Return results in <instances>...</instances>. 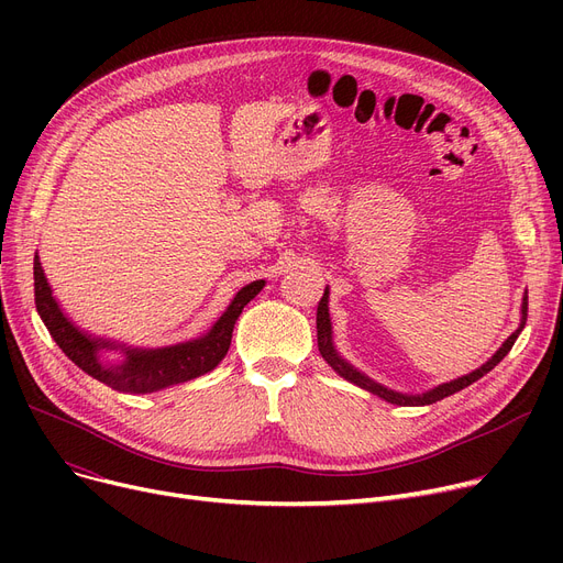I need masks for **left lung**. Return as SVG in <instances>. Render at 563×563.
I'll return each instance as SVG.
<instances>
[{
    "instance_id": "left-lung-1",
    "label": "left lung",
    "mask_w": 563,
    "mask_h": 563,
    "mask_svg": "<svg viewBox=\"0 0 563 563\" xmlns=\"http://www.w3.org/2000/svg\"><path fill=\"white\" fill-rule=\"evenodd\" d=\"M525 321H527V297H525V303H522V323H520V329L505 342L501 344V349L495 353L493 356V361H488L482 369H477V372H472L470 374V378L465 376V383H463V378H459V380H452V383H445V386H438L435 390H431V393H424V395H418V397H412V395H401V393H393V390H388V388H383V386H378V383H374L372 378H367L365 374H361L358 369H353L349 363H344L340 356H338V351H335V346H333V340H331V319H329V291H323V297H321V301L317 303V344H319V353L323 356V361H327L342 378H346V380H351V383H356L358 388H365L367 393H372V395H376V397H380V399H386V401H390V404H397V406H427V404H435V401H440V399H445V397H450V395H454V393H459V390H463L465 386H470L472 380H477V378H482L484 374H488L501 358L507 356V353L511 351V346H514V342H516V338H518V333L525 329Z\"/></svg>"
}]
</instances>
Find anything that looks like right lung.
Segmentation results:
<instances>
[{
  "instance_id": "right-lung-1",
  "label": "right lung",
  "mask_w": 563,
  "mask_h": 563,
  "mask_svg": "<svg viewBox=\"0 0 563 563\" xmlns=\"http://www.w3.org/2000/svg\"><path fill=\"white\" fill-rule=\"evenodd\" d=\"M264 283L266 280H253L236 291L225 312L205 335L164 349H132L79 331L52 297V287L45 278L38 251L34 253L36 312L41 314L52 340L79 372L96 378L111 390L128 395L159 393L164 388L177 386V383L212 372L225 358L230 349L236 317L242 314L251 299L257 297ZM109 352H118L119 356L109 360Z\"/></svg>"
}]
</instances>
